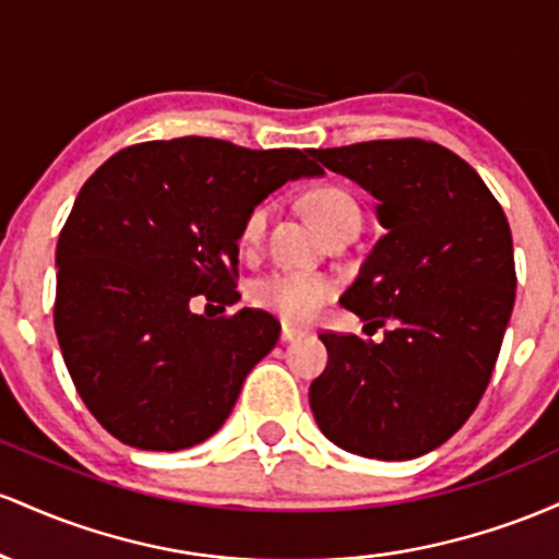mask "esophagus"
<instances>
[{"instance_id": "obj_1", "label": "esophagus", "mask_w": 559, "mask_h": 559, "mask_svg": "<svg viewBox=\"0 0 559 559\" xmlns=\"http://www.w3.org/2000/svg\"><path fill=\"white\" fill-rule=\"evenodd\" d=\"M280 337H282V343H293V341H298V337H304V332L296 330V328H290V324H282Z\"/></svg>"}]
</instances>
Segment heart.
Listing matches in <instances>:
<instances>
[{
	"label": "heart",
	"instance_id": "obj_1",
	"mask_svg": "<svg viewBox=\"0 0 559 559\" xmlns=\"http://www.w3.org/2000/svg\"><path fill=\"white\" fill-rule=\"evenodd\" d=\"M306 211L317 222L324 235L361 224V211L356 198L337 185H319L306 195ZM269 218H272V203H255L246 213L240 227L242 246H259L266 235ZM335 296V282L319 272H298V269H277L266 277L250 285V300L263 311L277 313L285 322H306Z\"/></svg>",
	"mask_w": 559,
	"mask_h": 559
}]
</instances>
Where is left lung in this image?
Listing matches in <instances>:
<instances>
[{
	"instance_id": "8db88e82",
	"label": "left lung",
	"mask_w": 559,
	"mask_h": 559,
	"mask_svg": "<svg viewBox=\"0 0 559 559\" xmlns=\"http://www.w3.org/2000/svg\"><path fill=\"white\" fill-rule=\"evenodd\" d=\"M378 200L385 235L341 304L382 343L322 332L311 382L319 430L369 460H415L447 443L486 393L515 306L512 231L469 163L425 140L309 150ZM367 324V328H369Z\"/></svg>"
}]
</instances>
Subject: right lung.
Masks as SVG:
<instances>
[{
  "instance_id": "1",
  "label": "right lung",
  "mask_w": 559,
  "mask_h": 559,
  "mask_svg": "<svg viewBox=\"0 0 559 559\" xmlns=\"http://www.w3.org/2000/svg\"><path fill=\"white\" fill-rule=\"evenodd\" d=\"M309 158L179 136L123 147L81 187L55 255V332L81 401L118 441H205L277 346L272 313L205 319L190 300L237 304L242 218L287 179L322 174Z\"/></svg>"
}]
</instances>
